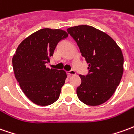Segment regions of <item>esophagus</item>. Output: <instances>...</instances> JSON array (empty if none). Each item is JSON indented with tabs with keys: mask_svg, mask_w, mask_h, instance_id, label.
<instances>
[{
	"mask_svg": "<svg viewBox=\"0 0 134 134\" xmlns=\"http://www.w3.org/2000/svg\"><path fill=\"white\" fill-rule=\"evenodd\" d=\"M67 74L70 76V75H76V72H75V71L73 70H71L70 71H68L67 72Z\"/></svg>",
	"mask_w": 134,
	"mask_h": 134,
	"instance_id": "esophagus-1",
	"label": "esophagus"
}]
</instances>
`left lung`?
Here are the masks:
<instances>
[{"label": "left lung", "instance_id": "left-lung-1", "mask_svg": "<svg viewBox=\"0 0 134 134\" xmlns=\"http://www.w3.org/2000/svg\"><path fill=\"white\" fill-rule=\"evenodd\" d=\"M67 31L88 64V74L80 75L81 84L76 91L78 99L89 106L106 102L122 78L123 56L120 48L109 35L91 26H75Z\"/></svg>", "mask_w": 134, "mask_h": 134}]
</instances>
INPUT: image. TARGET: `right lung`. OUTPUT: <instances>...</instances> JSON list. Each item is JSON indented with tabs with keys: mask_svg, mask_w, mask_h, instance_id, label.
I'll return each mask as SVG.
<instances>
[{
	"mask_svg": "<svg viewBox=\"0 0 134 134\" xmlns=\"http://www.w3.org/2000/svg\"><path fill=\"white\" fill-rule=\"evenodd\" d=\"M67 36L62 30L41 29L21 41L13 57L16 79L25 96L38 105H50L59 97L66 72L49 69L46 64L58 43Z\"/></svg>",
	"mask_w": 134,
	"mask_h": 134,
	"instance_id": "add662e5",
	"label": "right lung"
}]
</instances>
